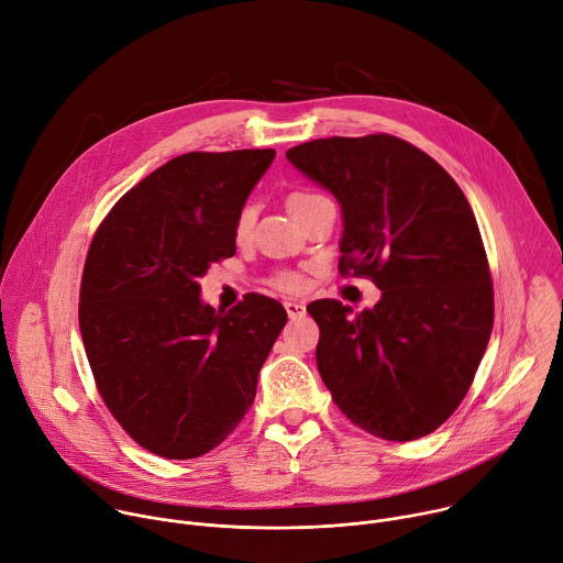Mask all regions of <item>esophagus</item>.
I'll return each mask as SVG.
<instances>
[{"instance_id":"esophagus-1","label":"esophagus","mask_w":563,"mask_h":563,"mask_svg":"<svg viewBox=\"0 0 563 563\" xmlns=\"http://www.w3.org/2000/svg\"><path fill=\"white\" fill-rule=\"evenodd\" d=\"M285 310H287L289 319H300V317H305V302H300V300H285Z\"/></svg>"}]
</instances>
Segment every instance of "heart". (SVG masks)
Returning a JSON list of instances; mask_svg holds the SVG:
<instances>
[{
    "instance_id": "1",
    "label": "heart",
    "mask_w": 563,
    "mask_h": 563,
    "mask_svg": "<svg viewBox=\"0 0 563 563\" xmlns=\"http://www.w3.org/2000/svg\"><path fill=\"white\" fill-rule=\"evenodd\" d=\"M323 195H317V192H310V190H294L289 197H287V209L289 213L298 211L300 207H305V203H310L314 199H319ZM253 218H255V211L251 203H246V207L238 213V220H235V238L242 240L249 235L251 227H253ZM274 285L283 291H298L302 287V276L296 274V272H283L274 278Z\"/></svg>"
}]
</instances>
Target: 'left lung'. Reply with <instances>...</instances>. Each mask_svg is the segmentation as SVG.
<instances>
[{
	"instance_id": "left-lung-1",
	"label": "left lung",
	"mask_w": 563,
	"mask_h": 563,
	"mask_svg": "<svg viewBox=\"0 0 563 563\" xmlns=\"http://www.w3.org/2000/svg\"><path fill=\"white\" fill-rule=\"evenodd\" d=\"M343 218L341 274L371 276L375 308L321 298L317 366L341 413L395 442L435 431L467 395L494 325L483 238L467 197L427 152L390 134L287 150Z\"/></svg>"
}]
</instances>
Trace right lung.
<instances>
[{"label": "right lung", "instance_id": "obj_1", "mask_svg": "<svg viewBox=\"0 0 563 563\" xmlns=\"http://www.w3.org/2000/svg\"><path fill=\"white\" fill-rule=\"evenodd\" d=\"M274 157H175L125 192L91 240L78 308L87 360L110 413L162 457H199L227 440L287 323L261 294L216 312L197 280L235 253L238 213Z\"/></svg>", "mask_w": 563, "mask_h": 563}]
</instances>
